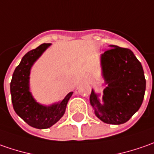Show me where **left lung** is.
Instances as JSON below:
<instances>
[{"instance_id": "8db88e82", "label": "left lung", "mask_w": 154, "mask_h": 154, "mask_svg": "<svg viewBox=\"0 0 154 154\" xmlns=\"http://www.w3.org/2000/svg\"><path fill=\"white\" fill-rule=\"evenodd\" d=\"M101 55L103 75L107 87L104 89V105L93 90L90 103L95 115L106 124L121 125L140 107L146 89V79L140 62L129 48L112 45Z\"/></svg>"}]
</instances>
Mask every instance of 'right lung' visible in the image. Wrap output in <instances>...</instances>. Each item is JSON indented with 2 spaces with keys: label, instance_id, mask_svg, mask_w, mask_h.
Instances as JSON below:
<instances>
[{
  "label": "right lung",
  "instance_id": "obj_1",
  "mask_svg": "<svg viewBox=\"0 0 154 154\" xmlns=\"http://www.w3.org/2000/svg\"><path fill=\"white\" fill-rule=\"evenodd\" d=\"M49 46L50 43H43L28 52L16 67L10 84L12 102L15 112L29 126L36 129H48L60 119L72 94V92H70L60 103L44 106L37 103L29 93V70L33 63Z\"/></svg>",
  "mask_w": 154,
  "mask_h": 154
}]
</instances>
